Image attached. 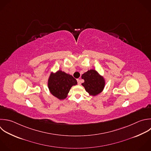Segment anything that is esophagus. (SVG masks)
<instances>
[{
  "label": "esophagus",
  "instance_id": "esophagus-1",
  "mask_svg": "<svg viewBox=\"0 0 151 151\" xmlns=\"http://www.w3.org/2000/svg\"><path fill=\"white\" fill-rule=\"evenodd\" d=\"M77 83L78 85L81 84V80L80 79H77Z\"/></svg>",
  "mask_w": 151,
  "mask_h": 151
}]
</instances>
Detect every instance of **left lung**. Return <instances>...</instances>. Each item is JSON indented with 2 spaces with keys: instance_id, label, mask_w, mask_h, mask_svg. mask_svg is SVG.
I'll use <instances>...</instances> for the list:
<instances>
[{
  "instance_id": "8db88e82",
  "label": "left lung",
  "mask_w": 151,
  "mask_h": 151,
  "mask_svg": "<svg viewBox=\"0 0 151 151\" xmlns=\"http://www.w3.org/2000/svg\"><path fill=\"white\" fill-rule=\"evenodd\" d=\"M81 78L84 80L82 86L90 95L95 96L103 90L105 80L95 70L87 71L81 76Z\"/></svg>"
}]
</instances>
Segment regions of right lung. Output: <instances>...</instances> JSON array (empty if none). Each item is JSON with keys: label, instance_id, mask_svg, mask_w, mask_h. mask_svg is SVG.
Instances as JSON below:
<instances>
[{"label": "right lung", "instance_id": "1", "mask_svg": "<svg viewBox=\"0 0 151 151\" xmlns=\"http://www.w3.org/2000/svg\"><path fill=\"white\" fill-rule=\"evenodd\" d=\"M77 84V80L71 76L61 70L51 73L48 81L50 93L60 100L65 99L73 86Z\"/></svg>", "mask_w": 151, "mask_h": 151}]
</instances>
